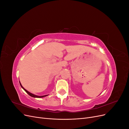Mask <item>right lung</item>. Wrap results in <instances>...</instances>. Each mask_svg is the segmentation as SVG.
Instances as JSON below:
<instances>
[{"label":"right lung","instance_id":"add662e5","mask_svg":"<svg viewBox=\"0 0 129 129\" xmlns=\"http://www.w3.org/2000/svg\"><path fill=\"white\" fill-rule=\"evenodd\" d=\"M20 85H21V88L24 90L28 93V94L30 96H31V97H35V98H42V97H45V96H48V95H44V96H37V95H34V94H33V93H30V92H29V91H28L27 90H26L24 87H23L22 86V85L21 84V83H20Z\"/></svg>","mask_w":129,"mask_h":129}]
</instances>
